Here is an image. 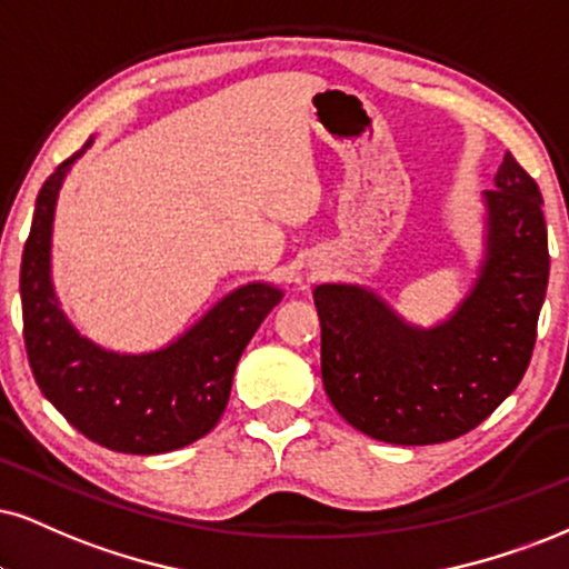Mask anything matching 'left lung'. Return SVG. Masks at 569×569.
Masks as SVG:
<instances>
[{
    "instance_id": "left-lung-1",
    "label": "left lung",
    "mask_w": 569,
    "mask_h": 569,
    "mask_svg": "<svg viewBox=\"0 0 569 569\" xmlns=\"http://www.w3.org/2000/svg\"><path fill=\"white\" fill-rule=\"evenodd\" d=\"M482 200V252L467 296L432 327L413 325L367 284L313 287L321 380L369 438L430 446L475 430L528 369L549 284L543 198L503 156Z\"/></svg>"
}]
</instances>
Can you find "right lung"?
<instances>
[{
    "label": "right lung",
    "instance_id": "add662e5",
    "mask_svg": "<svg viewBox=\"0 0 569 569\" xmlns=\"http://www.w3.org/2000/svg\"><path fill=\"white\" fill-rule=\"evenodd\" d=\"M91 144L94 137L54 168L33 208L20 263L28 363L47 401L94 443L137 456L177 451L219 425L237 361L284 290L271 282L234 287L179 338L142 353L87 338L54 290L52 229L62 181Z\"/></svg>",
    "mask_w": 569,
    "mask_h": 569
}]
</instances>
